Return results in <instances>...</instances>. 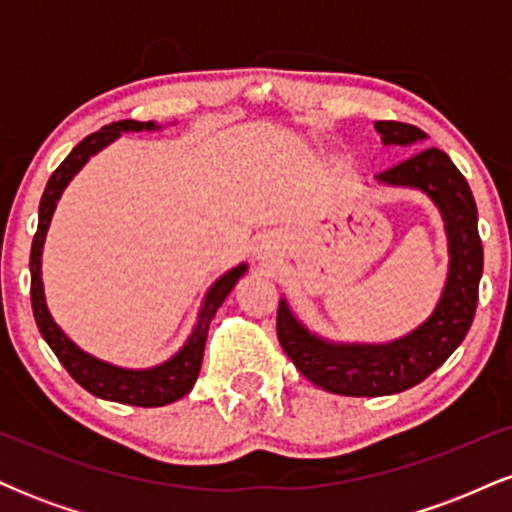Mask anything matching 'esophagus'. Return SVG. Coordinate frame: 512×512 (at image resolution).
Returning <instances> with one entry per match:
<instances>
[{
	"instance_id": "1",
	"label": "esophagus",
	"mask_w": 512,
	"mask_h": 512,
	"mask_svg": "<svg viewBox=\"0 0 512 512\" xmlns=\"http://www.w3.org/2000/svg\"><path fill=\"white\" fill-rule=\"evenodd\" d=\"M257 255H262V257H269V255H272V243H269V240H262L260 252H257Z\"/></svg>"
}]
</instances>
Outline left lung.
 Returning a JSON list of instances; mask_svg holds the SVG:
<instances>
[{"label": "left lung", "mask_w": 512, "mask_h": 512, "mask_svg": "<svg viewBox=\"0 0 512 512\" xmlns=\"http://www.w3.org/2000/svg\"><path fill=\"white\" fill-rule=\"evenodd\" d=\"M385 144H414L426 139L407 122H375ZM387 185L424 190L443 214L450 243V272L438 308L421 327L390 344H330L310 334L291 315L286 301L276 310V334L281 349L310 383L334 395L383 397L419 385L448 356L472 327L479 301L484 248L477 228V204L467 180L448 154L424 149L378 175Z\"/></svg>", "instance_id": "1"}]
</instances>
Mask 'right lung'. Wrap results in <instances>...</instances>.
<instances>
[{
	"label": "right lung",
	"instance_id": "1",
	"mask_svg": "<svg viewBox=\"0 0 512 512\" xmlns=\"http://www.w3.org/2000/svg\"><path fill=\"white\" fill-rule=\"evenodd\" d=\"M154 127V122L120 120L110 122V125H105L103 129H98V132L81 139V142L72 149V154L64 158L55 173L50 175L48 185H45L43 199H40L38 209V231H35L31 245V305L35 325H38L43 339L50 344V349L55 351V356L60 358V363L67 368V373L72 375L84 390L101 399H110V402L120 404H134V407H163V404L175 402V399L185 397L187 392L192 390V385H195L199 375V368H202L204 344H207L211 317L216 315L223 298L231 293L236 281L245 274L248 264H238V267H233L231 272L223 274L221 279L211 286L207 298H204L202 310H199L195 330H192L190 339H187L178 354L156 368L129 370L110 366V363L88 356L86 351H81L79 346L55 325V320H52L48 313V305H45L43 279H40V257H43L45 233H48L52 211L57 207V199H60L64 187H67L69 180L79 173L88 158L98 154V151H101L103 146H108L113 139L120 137V132H142V129Z\"/></svg>",
	"mask_w": 512,
	"mask_h": 512
}]
</instances>
